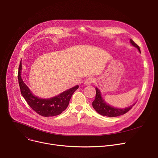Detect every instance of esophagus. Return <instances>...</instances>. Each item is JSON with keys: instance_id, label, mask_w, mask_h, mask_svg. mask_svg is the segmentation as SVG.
Masks as SVG:
<instances>
[{"instance_id": "34e87169", "label": "esophagus", "mask_w": 158, "mask_h": 158, "mask_svg": "<svg viewBox=\"0 0 158 158\" xmlns=\"http://www.w3.org/2000/svg\"><path fill=\"white\" fill-rule=\"evenodd\" d=\"M94 82V79H93L92 77H89L85 80V84L86 85H92Z\"/></svg>"}]
</instances>
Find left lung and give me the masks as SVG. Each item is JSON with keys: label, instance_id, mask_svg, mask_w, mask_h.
I'll return each mask as SVG.
<instances>
[{"label": "left lung", "instance_id": "left-lung-1", "mask_svg": "<svg viewBox=\"0 0 158 158\" xmlns=\"http://www.w3.org/2000/svg\"><path fill=\"white\" fill-rule=\"evenodd\" d=\"M130 43L131 44L136 47L139 53H141L140 48L138 45H136L133 41L131 39H130ZM96 89V96L95 100L92 102V106L94 110L102 116H106V117H118V116H120L122 114H124L128 112L132 107L135 104L131 105V106L125 107V108H119V107H113L109 104L106 102V101L104 100L101 91L97 87H95Z\"/></svg>", "mask_w": 158, "mask_h": 158}]
</instances>
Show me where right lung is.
Masks as SVG:
<instances>
[{"label": "right lung", "instance_id": "1", "mask_svg": "<svg viewBox=\"0 0 158 158\" xmlns=\"http://www.w3.org/2000/svg\"><path fill=\"white\" fill-rule=\"evenodd\" d=\"M22 70V61H20L18 79L21 94L31 108L43 117H54L64 111L69 106L72 95L79 88V85H76L53 97L40 98L33 94L28 86L25 84L21 76Z\"/></svg>", "mask_w": 158, "mask_h": 158}]
</instances>
